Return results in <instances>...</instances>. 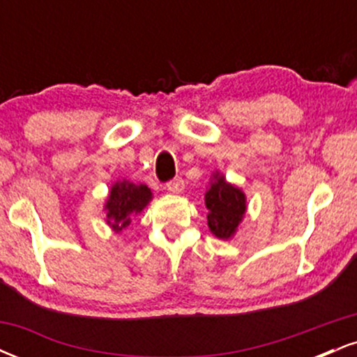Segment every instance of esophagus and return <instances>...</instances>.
I'll return each instance as SVG.
<instances>
[{"mask_svg":"<svg viewBox=\"0 0 357 357\" xmlns=\"http://www.w3.org/2000/svg\"><path fill=\"white\" fill-rule=\"evenodd\" d=\"M166 190L169 192H173V195H179V192H183V190H184V181L181 178H174L173 181H169L166 184Z\"/></svg>","mask_w":357,"mask_h":357,"instance_id":"34e87169","label":"esophagus"}]
</instances>
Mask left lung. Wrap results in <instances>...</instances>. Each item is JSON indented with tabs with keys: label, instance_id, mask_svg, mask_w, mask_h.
Listing matches in <instances>:
<instances>
[{
	"label": "left lung",
	"instance_id": "1",
	"mask_svg": "<svg viewBox=\"0 0 357 357\" xmlns=\"http://www.w3.org/2000/svg\"><path fill=\"white\" fill-rule=\"evenodd\" d=\"M208 228L216 238L231 240L247 215V195L236 184L228 183L223 173L215 171L204 192Z\"/></svg>",
	"mask_w": 357,
	"mask_h": 357
}]
</instances>
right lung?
<instances>
[{"instance_id":"obj_1","label":"right lung","mask_w":357,"mask_h":357,"mask_svg":"<svg viewBox=\"0 0 357 357\" xmlns=\"http://www.w3.org/2000/svg\"><path fill=\"white\" fill-rule=\"evenodd\" d=\"M153 199V191L146 184H136L129 179H119L110 186L105 198V223L119 233L130 225L134 215H141Z\"/></svg>"}]
</instances>
